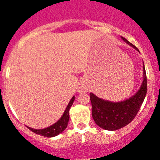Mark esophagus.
<instances>
[{"mask_svg": "<svg viewBox=\"0 0 160 160\" xmlns=\"http://www.w3.org/2000/svg\"><path fill=\"white\" fill-rule=\"evenodd\" d=\"M78 91L79 92H83V91H84V90H86V88H85V87L84 86H79L78 87Z\"/></svg>", "mask_w": 160, "mask_h": 160, "instance_id": "esophagus-1", "label": "esophagus"}]
</instances>
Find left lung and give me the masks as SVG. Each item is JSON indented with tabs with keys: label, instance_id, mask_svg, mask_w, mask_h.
Segmentation results:
<instances>
[{
	"label": "left lung",
	"instance_id": "8db88e82",
	"mask_svg": "<svg viewBox=\"0 0 160 160\" xmlns=\"http://www.w3.org/2000/svg\"><path fill=\"white\" fill-rule=\"evenodd\" d=\"M122 40L135 49H138L126 38ZM148 82L145 66L143 64V81L140 89L134 96L120 102H111L101 99L93 93H90L92 105V117L98 127L108 131H116L124 128L132 121L138 114L141 105L146 97Z\"/></svg>",
	"mask_w": 160,
	"mask_h": 160
}]
</instances>
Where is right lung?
I'll return each mask as SVG.
<instances>
[{"instance_id": "add662e5", "label": "right lung", "mask_w": 160, "mask_h": 160, "mask_svg": "<svg viewBox=\"0 0 160 160\" xmlns=\"http://www.w3.org/2000/svg\"><path fill=\"white\" fill-rule=\"evenodd\" d=\"M74 98L75 97L73 96L70 99V102L68 104V106L66 107V111H65L64 114L62 116V118L58 121L56 123L53 124L52 126L49 127L47 128H45V129L42 130H36V129H32V128H29L30 131H32V132H34L35 134H38V135H42V136L45 137H53L56 136V135H59L60 133L62 132L66 128H67L68 122H69V119H70V114H69V111H70V109L71 107L72 104H73V101H74Z\"/></svg>"}]
</instances>
